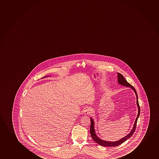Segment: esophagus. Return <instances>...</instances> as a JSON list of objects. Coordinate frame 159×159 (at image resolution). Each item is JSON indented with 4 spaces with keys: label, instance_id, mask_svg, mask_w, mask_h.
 I'll return each instance as SVG.
<instances>
[{
    "label": "esophagus",
    "instance_id": "esophagus-1",
    "mask_svg": "<svg viewBox=\"0 0 159 159\" xmlns=\"http://www.w3.org/2000/svg\"><path fill=\"white\" fill-rule=\"evenodd\" d=\"M84 112L85 115H89V114L91 113V110L89 108H87L84 110Z\"/></svg>",
    "mask_w": 159,
    "mask_h": 159
}]
</instances>
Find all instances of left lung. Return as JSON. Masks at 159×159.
<instances>
[{
  "mask_svg": "<svg viewBox=\"0 0 159 159\" xmlns=\"http://www.w3.org/2000/svg\"><path fill=\"white\" fill-rule=\"evenodd\" d=\"M117 74H118V84L123 85V86H126V87H129L135 92L136 96V100H137L136 101V104H137L138 110H139L138 115H137L136 119L135 120V123H134L133 127L132 128L131 131L126 136H125L124 137L119 139V141H116V142H109V141H104V140H102L101 139H100L99 137H98L97 134L95 133V129H94V121L93 120V119L91 118L90 121H91V124L89 131H90V133L91 135L92 138L93 139V141L97 143V144L101 145V146H110V147L118 146L119 145L121 144L122 143L125 142V141H127L128 139H129L130 137L133 135V134L135 132L136 127V124H137V119L139 118V115H140V107H139V100H138L139 99H138V96H137L136 89H135V88H134L133 86H131V85L126 80V79H125L124 76H123V75L119 73H117Z\"/></svg>",
  "mask_w": 159,
  "mask_h": 159,
  "instance_id": "8db88e82",
  "label": "left lung"
}]
</instances>
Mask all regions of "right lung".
Here are the masks:
<instances>
[{
  "label": "right lung",
  "mask_w": 159,
  "mask_h": 159,
  "mask_svg": "<svg viewBox=\"0 0 159 159\" xmlns=\"http://www.w3.org/2000/svg\"><path fill=\"white\" fill-rule=\"evenodd\" d=\"M46 77H47V76H46Z\"/></svg>",
  "instance_id": "obj_1"
}]
</instances>
